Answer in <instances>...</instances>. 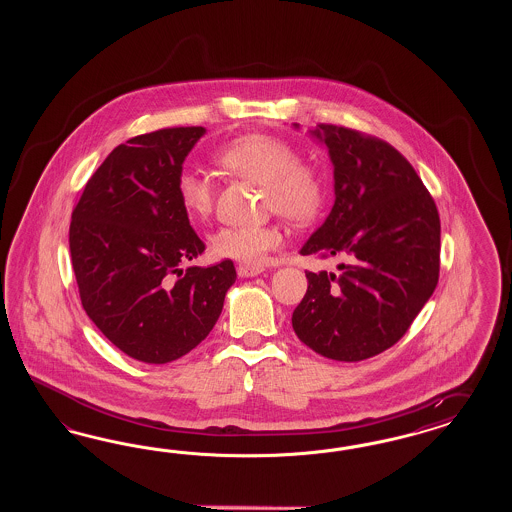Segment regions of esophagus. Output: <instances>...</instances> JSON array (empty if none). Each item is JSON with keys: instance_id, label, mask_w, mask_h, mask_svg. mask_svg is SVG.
Returning <instances> with one entry per match:
<instances>
[{"instance_id": "34e87169", "label": "esophagus", "mask_w": 512, "mask_h": 512, "mask_svg": "<svg viewBox=\"0 0 512 512\" xmlns=\"http://www.w3.org/2000/svg\"><path fill=\"white\" fill-rule=\"evenodd\" d=\"M236 272H238V276H240V278H253V276H259V274L263 272V268H259V266H246V264H240V266L236 268Z\"/></svg>"}]
</instances>
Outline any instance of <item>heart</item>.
<instances>
[{"instance_id": "1", "label": "heart", "mask_w": 512, "mask_h": 512, "mask_svg": "<svg viewBox=\"0 0 512 512\" xmlns=\"http://www.w3.org/2000/svg\"><path fill=\"white\" fill-rule=\"evenodd\" d=\"M214 163L238 178L261 184L264 206L291 223H310L323 210L326 184L323 172L298 159L295 148L270 135H244L219 146ZM178 197L193 219L212 212L214 184L193 169H184L176 180ZM283 236L274 225H221L210 236V246L219 259L255 266L281 246Z\"/></svg>"}]
</instances>
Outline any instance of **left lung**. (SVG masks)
<instances>
[{
  "label": "left lung",
  "mask_w": 512,
  "mask_h": 512,
  "mask_svg": "<svg viewBox=\"0 0 512 512\" xmlns=\"http://www.w3.org/2000/svg\"><path fill=\"white\" fill-rule=\"evenodd\" d=\"M310 133L328 148L336 201L300 253L343 263L336 274L306 272L293 328L315 353L358 362L400 340L434 293L441 223L419 174L388 142L332 124Z\"/></svg>",
  "instance_id": "1"
}]
</instances>
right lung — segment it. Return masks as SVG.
Instances as JSON below:
<instances>
[{
	"label": "right lung",
	"mask_w": 512,
	"mask_h": 512,
	"mask_svg": "<svg viewBox=\"0 0 512 512\" xmlns=\"http://www.w3.org/2000/svg\"><path fill=\"white\" fill-rule=\"evenodd\" d=\"M204 127H169L116 146L82 191L69 249L82 308L127 357L167 364L216 325L233 261L201 268L176 180Z\"/></svg>",
	"instance_id": "obj_1"
}]
</instances>
